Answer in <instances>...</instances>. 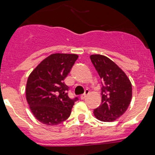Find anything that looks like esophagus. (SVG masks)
<instances>
[{
  "instance_id": "1",
  "label": "esophagus",
  "mask_w": 155,
  "mask_h": 155,
  "mask_svg": "<svg viewBox=\"0 0 155 155\" xmlns=\"http://www.w3.org/2000/svg\"><path fill=\"white\" fill-rule=\"evenodd\" d=\"M89 94V91L87 90H86L85 91V93L83 94H82L81 95V97H80V98H81V100H84V99H85V98H86V97H87V95L88 94Z\"/></svg>"
}]
</instances>
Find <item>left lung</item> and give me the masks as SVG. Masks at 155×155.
Returning <instances> with one entry per match:
<instances>
[{
    "label": "left lung",
    "instance_id": "left-lung-1",
    "mask_svg": "<svg viewBox=\"0 0 155 155\" xmlns=\"http://www.w3.org/2000/svg\"><path fill=\"white\" fill-rule=\"evenodd\" d=\"M90 58L102 81V103L94 110V115L100 121L112 122L121 117L129 107L132 85L125 73L109 58L91 54Z\"/></svg>",
    "mask_w": 155,
    "mask_h": 155
}]
</instances>
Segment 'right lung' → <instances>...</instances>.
<instances>
[{"mask_svg":"<svg viewBox=\"0 0 155 155\" xmlns=\"http://www.w3.org/2000/svg\"><path fill=\"white\" fill-rule=\"evenodd\" d=\"M78 57L76 54H51L29 75L26 99L34 116L43 124L57 125L70 117L78 98L69 97V87L64 80Z\"/></svg>","mask_w":155,"mask_h":155,"instance_id":"add662e5","label":"right lung"}]
</instances>
